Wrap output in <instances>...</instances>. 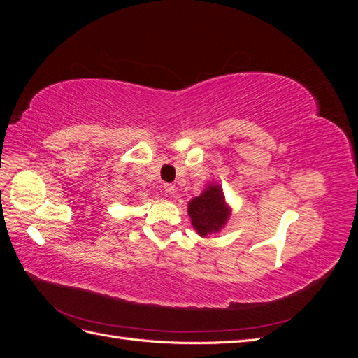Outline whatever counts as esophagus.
<instances>
[{"label":"esophagus","instance_id":"34e87169","mask_svg":"<svg viewBox=\"0 0 358 358\" xmlns=\"http://www.w3.org/2000/svg\"><path fill=\"white\" fill-rule=\"evenodd\" d=\"M164 191H166L167 196H175L178 188H176V185H171V183H166V185H164Z\"/></svg>","mask_w":358,"mask_h":358}]
</instances>
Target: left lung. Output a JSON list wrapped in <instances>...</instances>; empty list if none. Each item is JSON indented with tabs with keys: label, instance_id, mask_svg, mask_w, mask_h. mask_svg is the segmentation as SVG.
Segmentation results:
<instances>
[{
	"label": "left lung",
	"instance_id": "left-lung-1",
	"mask_svg": "<svg viewBox=\"0 0 358 358\" xmlns=\"http://www.w3.org/2000/svg\"><path fill=\"white\" fill-rule=\"evenodd\" d=\"M188 213L194 229L200 236L220 231L229 218V209L225 208L224 194L220 187H209L201 196L192 199L188 204Z\"/></svg>",
	"mask_w": 358,
	"mask_h": 358
}]
</instances>
